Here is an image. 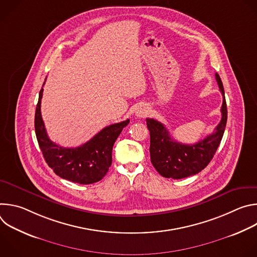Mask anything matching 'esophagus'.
<instances>
[{
  "label": "esophagus",
  "instance_id": "1",
  "mask_svg": "<svg viewBox=\"0 0 257 257\" xmlns=\"http://www.w3.org/2000/svg\"><path fill=\"white\" fill-rule=\"evenodd\" d=\"M150 113V107L146 105V104H141L139 105L137 108H136V112H135V115L136 117L138 118H143L145 117L146 115H148Z\"/></svg>",
  "mask_w": 257,
  "mask_h": 257
}]
</instances>
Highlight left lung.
<instances>
[{
	"label": "left lung",
	"instance_id": "8db88e82",
	"mask_svg": "<svg viewBox=\"0 0 257 257\" xmlns=\"http://www.w3.org/2000/svg\"><path fill=\"white\" fill-rule=\"evenodd\" d=\"M219 90L223 95L222 119L214 132L194 144H182L173 140L161 122L146 119L151 134V161L156 170L165 178L182 179L202 171L212 160L223 138L227 124V103L221 77L215 73Z\"/></svg>",
	"mask_w": 257,
	"mask_h": 257
}]
</instances>
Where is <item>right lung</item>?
<instances>
[{"label": "right lung", "instance_id": "add662e5", "mask_svg": "<svg viewBox=\"0 0 257 257\" xmlns=\"http://www.w3.org/2000/svg\"><path fill=\"white\" fill-rule=\"evenodd\" d=\"M43 91L44 88L40 91L39 102L36 104L34 128L47 164L59 177L78 184L87 185L100 181L112 165L114 143L130 121L126 120L103 128L78 148H62L53 142L47 134L41 113Z\"/></svg>", "mask_w": 257, "mask_h": 257}]
</instances>
